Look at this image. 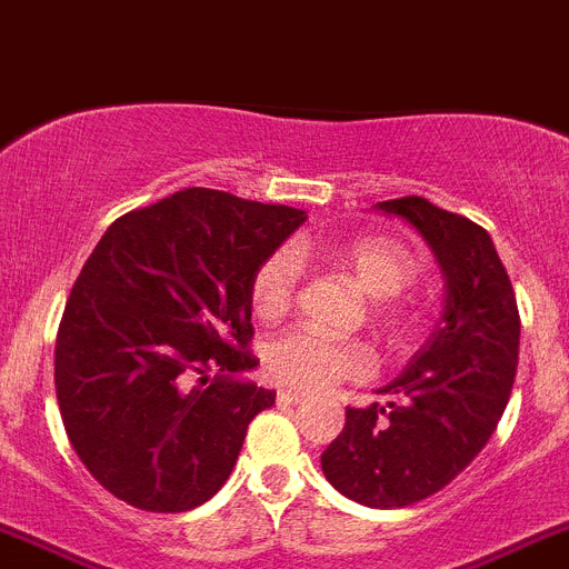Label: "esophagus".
<instances>
[{"mask_svg":"<svg viewBox=\"0 0 569 569\" xmlns=\"http://www.w3.org/2000/svg\"><path fill=\"white\" fill-rule=\"evenodd\" d=\"M306 393L295 391V388H280L278 391V402L280 406H297V402H303Z\"/></svg>","mask_w":569,"mask_h":569,"instance_id":"1","label":"esophagus"}]
</instances>
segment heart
I'll list each match as a JSON object with an SVG mask.
<instances>
[{
  "instance_id": "b5f03b06",
  "label": "heart",
  "mask_w": 569,
  "mask_h": 569,
  "mask_svg": "<svg viewBox=\"0 0 569 569\" xmlns=\"http://www.w3.org/2000/svg\"><path fill=\"white\" fill-rule=\"evenodd\" d=\"M298 258H322L355 280L368 297L377 300V322L393 337L408 335L413 315L397 295L419 274V258L399 240L386 234H360L337 243H300ZM297 259L289 249H278L260 260L249 283L254 317L274 322L291 309L297 291ZM266 368L283 386L317 391L337 380H360L371 371V355L360 342L331 340L315 329H291L266 348Z\"/></svg>"
}]
</instances>
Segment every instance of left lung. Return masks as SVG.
I'll list each match as a JSON object with an SVG mask.
<instances>
[{
    "label": "left lung",
    "mask_w": 569,
    "mask_h": 569,
    "mask_svg": "<svg viewBox=\"0 0 569 569\" xmlns=\"http://www.w3.org/2000/svg\"><path fill=\"white\" fill-rule=\"evenodd\" d=\"M428 240L445 272V311L397 380L388 406L346 408L322 473L366 508H408L453 482L499 425L519 362L513 286L479 223L408 196L377 203Z\"/></svg>",
    "instance_id": "left-lung-1"
}]
</instances>
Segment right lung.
<instances>
[{"label":"right lung","mask_w":569,"mask_h":569,"mask_svg":"<svg viewBox=\"0 0 569 569\" xmlns=\"http://www.w3.org/2000/svg\"><path fill=\"white\" fill-rule=\"evenodd\" d=\"M303 209L189 187L110 223L56 335L70 445L116 499L183 513L232 473L274 391L234 380L249 351V283Z\"/></svg>","instance_id":"1"}]
</instances>
